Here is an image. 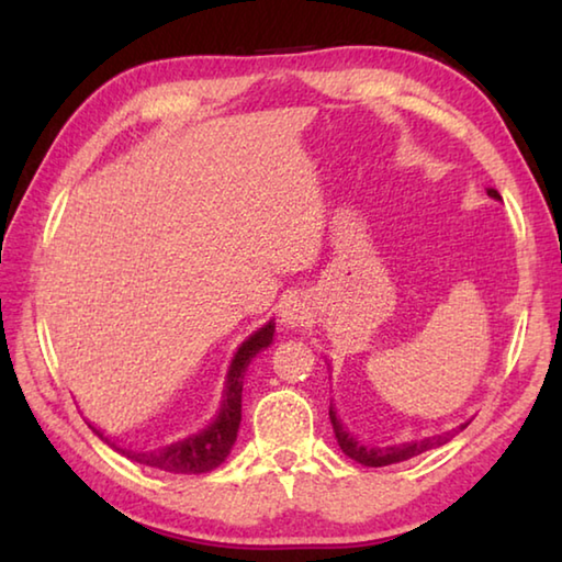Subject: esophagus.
I'll use <instances>...</instances> for the list:
<instances>
[{"label":"esophagus","instance_id":"1","mask_svg":"<svg viewBox=\"0 0 562 562\" xmlns=\"http://www.w3.org/2000/svg\"><path fill=\"white\" fill-rule=\"evenodd\" d=\"M307 317H310V312H307V307H304V302H300L297 297H292L282 304V322L288 327H300Z\"/></svg>","mask_w":562,"mask_h":562}]
</instances>
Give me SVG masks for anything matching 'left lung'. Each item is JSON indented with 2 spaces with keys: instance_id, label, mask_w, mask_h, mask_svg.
I'll return each instance as SVG.
<instances>
[{
  "instance_id": "left-lung-1",
  "label": "left lung",
  "mask_w": 562,
  "mask_h": 562,
  "mask_svg": "<svg viewBox=\"0 0 562 562\" xmlns=\"http://www.w3.org/2000/svg\"><path fill=\"white\" fill-rule=\"evenodd\" d=\"M488 195L496 198V201H501L498 190L488 188ZM329 418H331V429H335V436H337V443L339 449L345 451L351 461H357L361 465H372V469H379V465H392V463H402L406 459H414V456L424 453V451H431L436 449V446H443L446 441L453 439V434L459 429H465L469 426V422L461 424L459 429L453 431H446V434H436V436H426V439H418V441H404V443H394V446H364L359 443L355 436H351L345 426L339 424V418L335 414V408L329 406Z\"/></svg>"
}]
</instances>
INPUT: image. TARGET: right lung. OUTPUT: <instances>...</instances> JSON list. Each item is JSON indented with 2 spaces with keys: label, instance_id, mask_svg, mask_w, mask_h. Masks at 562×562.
Returning a JSON list of instances; mask_svg holds the SVG:
<instances>
[{
  "label": "right lung",
  "instance_id": "obj_1",
  "mask_svg": "<svg viewBox=\"0 0 562 562\" xmlns=\"http://www.w3.org/2000/svg\"><path fill=\"white\" fill-rule=\"evenodd\" d=\"M274 335V325L268 322V325L260 327L255 335L247 337L231 364V372H227V382H225V398L221 406V414H217L215 422L203 429L201 434L188 436L183 441H176L170 446H164V449H154V451H131V449H121L113 441H109L99 429H93V434L99 439L113 446L119 453L126 456V459L150 465V469H160L168 473H207L221 465L227 453H231L233 443L237 439V429H240V418H243V379H245V369L250 364V359L258 355L260 349H268Z\"/></svg>",
  "mask_w": 562,
  "mask_h": 562
}]
</instances>
